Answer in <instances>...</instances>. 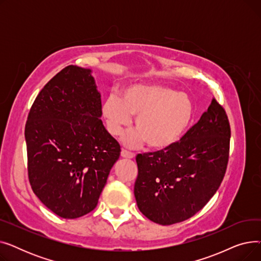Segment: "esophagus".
Returning <instances> with one entry per match:
<instances>
[{"mask_svg":"<svg viewBox=\"0 0 261 261\" xmlns=\"http://www.w3.org/2000/svg\"><path fill=\"white\" fill-rule=\"evenodd\" d=\"M120 155H121V158H125V159H134V156H135L134 153L129 152V151H127V150H125V149L121 150Z\"/></svg>","mask_w":261,"mask_h":261,"instance_id":"1","label":"esophagus"}]
</instances>
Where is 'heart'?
Wrapping results in <instances>:
<instances>
[{
	"instance_id": "obj_1",
	"label": "heart",
	"mask_w": 261,
	"mask_h": 261,
	"mask_svg": "<svg viewBox=\"0 0 261 261\" xmlns=\"http://www.w3.org/2000/svg\"><path fill=\"white\" fill-rule=\"evenodd\" d=\"M108 132L117 136L128 130L135 117V130L122 138L130 148L145 143L154 150L179 142L194 116L189 96L156 84H134L123 88L120 98L109 95L101 106Z\"/></svg>"
}]
</instances>
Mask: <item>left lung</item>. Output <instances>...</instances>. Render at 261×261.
I'll list each match as a JSON object with an SVG mask.
<instances>
[{
	"mask_svg": "<svg viewBox=\"0 0 261 261\" xmlns=\"http://www.w3.org/2000/svg\"><path fill=\"white\" fill-rule=\"evenodd\" d=\"M229 140L227 115L214 98L180 142L136 155L134 196L141 213L158 224L170 225L202 210L223 180Z\"/></svg>",
	"mask_w": 261,
	"mask_h": 261,
	"instance_id": "left-lung-1",
	"label": "left lung"
}]
</instances>
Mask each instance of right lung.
I'll use <instances>...</instances> for the list:
<instances>
[{
  "label": "right lung",
  "instance_id": "1",
  "mask_svg": "<svg viewBox=\"0 0 261 261\" xmlns=\"http://www.w3.org/2000/svg\"><path fill=\"white\" fill-rule=\"evenodd\" d=\"M90 68L68 65L36 97L25 125L29 179L45 206L64 219L92 212L120 146L100 119Z\"/></svg>",
  "mask_w": 261,
  "mask_h": 261
}]
</instances>
